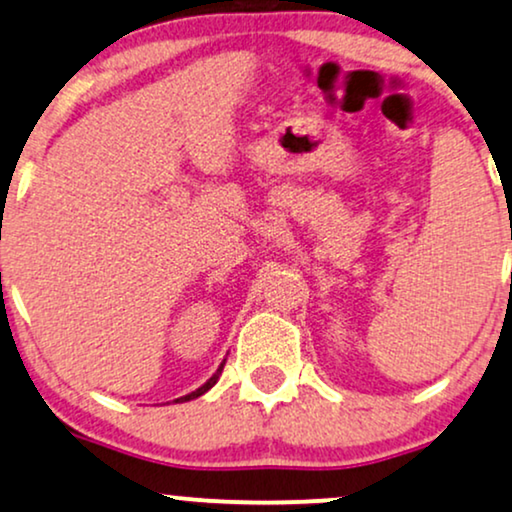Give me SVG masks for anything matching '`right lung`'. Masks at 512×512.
<instances>
[{
	"instance_id": "obj_1",
	"label": "right lung",
	"mask_w": 512,
	"mask_h": 512,
	"mask_svg": "<svg viewBox=\"0 0 512 512\" xmlns=\"http://www.w3.org/2000/svg\"><path fill=\"white\" fill-rule=\"evenodd\" d=\"M224 361H226V359H224ZM224 361H222V364H219V368H217V371H215V373H212V378L208 380V383H205V385H200L196 392H191V394H184V397H179V399H174V401H191V399H196V397H200V394H205V392H208V390H210V387H215V383H217V380H219V375H222Z\"/></svg>"
}]
</instances>
